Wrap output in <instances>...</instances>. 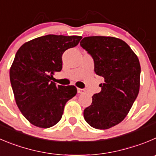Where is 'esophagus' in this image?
<instances>
[{
    "instance_id": "obj_1",
    "label": "esophagus",
    "mask_w": 156,
    "mask_h": 156,
    "mask_svg": "<svg viewBox=\"0 0 156 156\" xmlns=\"http://www.w3.org/2000/svg\"><path fill=\"white\" fill-rule=\"evenodd\" d=\"M77 93H85V90H84V89L77 88Z\"/></svg>"
}]
</instances>
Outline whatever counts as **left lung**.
Wrapping results in <instances>:
<instances>
[{
  "label": "left lung",
  "instance_id": "1",
  "mask_svg": "<svg viewBox=\"0 0 156 156\" xmlns=\"http://www.w3.org/2000/svg\"><path fill=\"white\" fill-rule=\"evenodd\" d=\"M80 46L93 57L95 73L104 78L101 91L84 109V119L93 128L107 129L126 118L137 98L140 63L129 46L119 38L87 37Z\"/></svg>",
  "mask_w": 156,
  "mask_h": 156
}]
</instances>
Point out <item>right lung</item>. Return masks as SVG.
Returning <instances> with one entry per match:
<instances>
[{
  "mask_svg": "<svg viewBox=\"0 0 156 156\" xmlns=\"http://www.w3.org/2000/svg\"><path fill=\"white\" fill-rule=\"evenodd\" d=\"M80 36L49 34L23 44L10 69L15 101L23 116L33 125L50 128L61 119L66 102L76 96L74 86L57 85L54 72L62 69V55L76 47Z\"/></svg>",
  "mask_w": 156,
  "mask_h": 156,
  "instance_id": "add662e5",
  "label": "right lung"
}]
</instances>
